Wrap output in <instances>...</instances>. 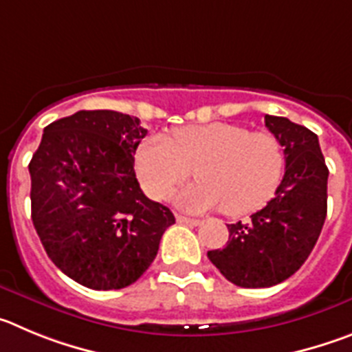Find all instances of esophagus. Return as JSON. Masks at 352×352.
<instances>
[{"mask_svg":"<svg viewBox=\"0 0 352 352\" xmlns=\"http://www.w3.org/2000/svg\"><path fill=\"white\" fill-rule=\"evenodd\" d=\"M177 223L189 224V226H199V224H201V221H199V219H191V217H186V215L177 214Z\"/></svg>","mask_w":352,"mask_h":352,"instance_id":"34e87169","label":"esophagus"}]
</instances>
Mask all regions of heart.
I'll return each instance as SVG.
<instances>
[{
    "label": "heart",
    "instance_id": "heart-1",
    "mask_svg": "<svg viewBox=\"0 0 352 352\" xmlns=\"http://www.w3.org/2000/svg\"><path fill=\"white\" fill-rule=\"evenodd\" d=\"M284 148L270 131H249L231 122H208L173 129L170 137H151L135 154L142 188L164 199L195 175L199 182L177 195L180 207L195 212L221 208L243 215L267 204L284 173Z\"/></svg>",
    "mask_w": 352,
    "mask_h": 352
}]
</instances>
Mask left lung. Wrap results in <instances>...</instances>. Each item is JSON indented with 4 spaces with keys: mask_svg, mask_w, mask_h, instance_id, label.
I'll use <instances>...</instances> for the list:
<instances>
[{
    "mask_svg": "<svg viewBox=\"0 0 352 352\" xmlns=\"http://www.w3.org/2000/svg\"><path fill=\"white\" fill-rule=\"evenodd\" d=\"M280 140L286 172L274 198L249 223L228 224L230 240L207 256L240 287H270L289 278L314 249L326 219L328 168L318 135L286 117L265 116Z\"/></svg>",
    "mask_w": 352,
    "mask_h": 352,
    "instance_id": "left-lung-1",
    "label": "left lung"
}]
</instances>
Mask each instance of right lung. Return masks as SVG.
<instances>
[{"label":"right lung","mask_w":352,"mask_h":352,"mask_svg":"<svg viewBox=\"0 0 352 352\" xmlns=\"http://www.w3.org/2000/svg\"><path fill=\"white\" fill-rule=\"evenodd\" d=\"M147 129L113 110H80L43 129L30 163L31 219L52 263L89 289H122L144 275L172 210L135 175Z\"/></svg>","instance_id":"right-lung-1"}]
</instances>
